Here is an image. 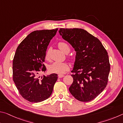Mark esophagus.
<instances>
[{"label": "esophagus", "instance_id": "1", "mask_svg": "<svg viewBox=\"0 0 123 123\" xmlns=\"http://www.w3.org/2000/svg\"><path fill=\"white\" fill-rule=\"evenodd\" d=\"M58 76H59V78H63V77H64V75L63 74H59V75H58Z\"/></svg>", "mask_w": 123, "mask_h": 123}]
</instances>
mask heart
I'll return each mask as SVG.
<instances>
[{
    "label": "heart",
    "mask_w": 123,
    "mask_h": 123,
    "mask_svg": "<svg viewBox=\"0 0 123 123\" xmlns=\"http://www.w3.org/2000/svg\"><path fill=\"white\" fill-rule=\"evenodd\" d=\"M58 46L59 48L63 52V53L67 54L70 51V48L68 43L65 42H60L58 43ZM49 57V51L47 50L45 54V58L48 59ZM49 70L52 73L57 74H64L69 69V67L66 62H55L52 63L49 66Z\"/></svg>",
    "instance_id": "obj_1"
}]
</instances>
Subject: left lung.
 Wrapping results in <instances>:
<instances>
[{"mask_svg": "<svg viewBox=\"0 0 123 123\" xmlns=\"http://www.w3.org/2000/svg\"><path fill=\"white\" fill-rule=\"evenodd\" d=\"M59 32L76 51L70 93L80 101L92 100L107 84L110 71L107 52L98 39L84 29L61 28Z\"/></svg>", "mask_w": 123, "mask_h": 123, "instance_id": "obj_1", "label": "left lung"}]
</instances>
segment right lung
Here are the masks:
<instances>
[{
    "mask_svg": "<svg viewBox=\"0 0 123 123\" xmlns=\"http://www.w3.org/2000/svg\"><path fill=\"white\" fill-rule=\"evenodd\" d=\"M58 29L36 30L29 34L17 48L13 58V80L23 98L31 103H39L50 96L57 80V74L43 75L47 49Z\"/></svg>",
    "mask_w": 123,
    "mask_h": 123,
    "instance_id": "add662e5",
    "label": "right lung"
}]
</instances>
